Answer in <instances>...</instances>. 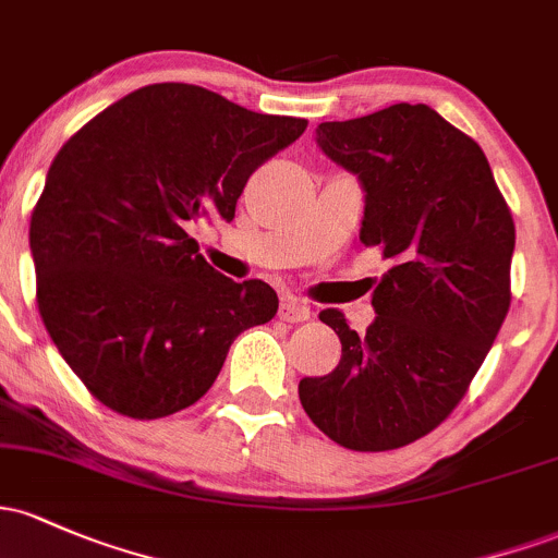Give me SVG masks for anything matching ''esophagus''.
<instances>
[{
	"label": "esophagus",
	"instance_id": "esophagus-1",
	"mask_svg": "<svg viewBox=\"0 0 558 558\" xmlns=\"http://www.w3.org/2000/svg\"><path fill=\"white\" fill-rule=\"evenodd\" d=\"M278 317L286 323H304L312 317V310L304 302H299V299H283V302H280Z\"/></svg>",
	"mask_w": 558,
	"mask_h": 558
}]
</instances>
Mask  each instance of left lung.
Segmentation results:
<instances>
[{
  "label": "left lung",
  "mask_w": 558,
  "mask_h": 558,
  "mask_svg": "<svg viewBox=\"0 0 558 558\" xmlns=\"http://www.w3.org/2000/svg\"><path fill=\"white\" fill-rule=\"evenodd\" d=\"M323 153L365 190L360 241L389 262L365 333L323 310L341 360L302 378L312 424L349 450L426 437L456 410L511 307L517 230L485 153L424 102L317 126Z\"/></svg>",
  "instance_id": "1"
}]
</instances>
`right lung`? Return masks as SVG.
Returning <instances> with one entry per match:
<instances>
[{
  "instance_id": "1",
  "label": "right lung",
  "mask_w": 558,
  "mask_h": 558,
  "mask_svg": "<svg viewBox=\"0 0 558 558\" xmlns=\"http://www.w3.org/2000/svg\"><path fill=\"white\" fill-rule=\"evenodd\" d=\"M307 121L195 84H150L87 121L31 211L36 304L95 400L150 421L198 402L238 333L272 320L265 280L225 278L185 228L235 217L248 177Z\"/></svg>"
}]
</instances>
